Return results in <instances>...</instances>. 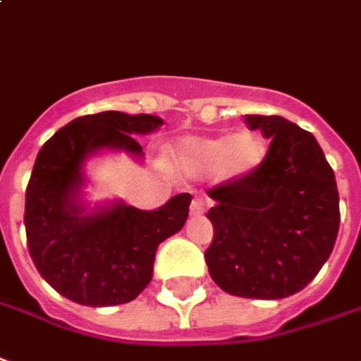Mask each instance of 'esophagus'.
I'll list each match as a JSON object with an SVG mask.
<instances>
[{
  "label": "esophagus",
  "instance_id": "34e87169",
  "mask_svg": "<svg viewBox=\"0 0 361 361\" xmlns=\"http://www.w3.org/2000/svg\"><path fill=\"white\" fill-rule=\"evenodd\" d=\"M189 209H191V215H201V213L207 209V201L203 197H193Z\"/></svg>",
  "mask_w": 361,
  "mask_h": 361
}]
</instances>
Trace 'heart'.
<instances>
[{
	"label": "heart",
	"mask_w": 361,
	"mask_h": 361,
	"mask_svg": "<svg viewBox=\"0 0 361 361\" xmlns=\"http://www.w3.org/2000/svg\"><path fill=\"white\" fill-rule=\"evenodd\" d=\"M264 152L258 135L244 130L233 137L188 138L176 148V162L185 172L216 170L219 178L234 180L258 168Z\"/></svg>",
	"instance_id": "1"
}]
</instances>
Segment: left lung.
Returning <instances> with one entry per match:
<instances>
[{"label": "left lung", "instance_id": "8db88e82", "mask_svg": "<svg viewBox=\"0 0 361 361\" xmlns=\"http://www.w3.org/2000/svg\"><path fill=\"white\" fill-rule=\"evenodd\" d=\"M269 138L250 173L209 189L213 240L209 274L223 291L248 299H283L319 274L338 236L334 172L311 133L277 115H246Z\"/></svg>", "mask_w": 361, "mask_h": 361}]
</instances>
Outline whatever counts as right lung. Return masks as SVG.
<instances>
[{"mask_svg": "<svg viewBox=\"0 0 361 361\" xmlns=\"http://www.w3.org/2000/svg\"><path fill=\"white\" fill-rule=\"evenodd\" d=\"M160 125L154 115L103 111L68 123L39 150L25 191L27 246L40 276L74 303L111 307L133 301L152 279L158 244L188 219L189 193L154 211L117 203L84 215L78 205L82 164L90 152L117 148L142 156L133 135Z\"/></svg>", "mask_w": 361, "mask_h": 361, "instance_id": "add662e5", "label": "right lung"}]
</instances>
